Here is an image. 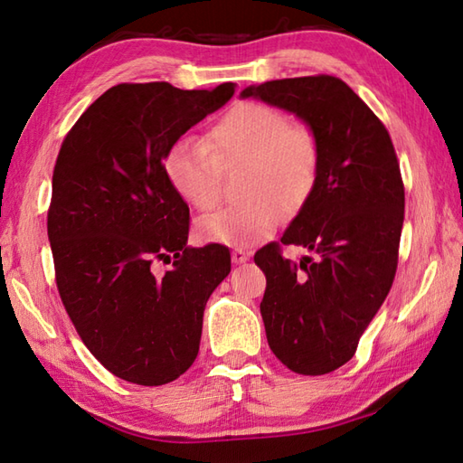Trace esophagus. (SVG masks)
Listing matches in <instances>:
<instances>
[{"instance_id":"esophagus-1","label":"esophagus","mask_w":463,"mask_h":463,"mask_svg":"<svg viewBox=\"0 0 463 463\" xmlns=\"http://www.w3.org/2000/svg\"><path fill=\"white\" fill-rule=\"evenodd\" d=\"M231 257H232L234 264H242V262H247L250 259V252L244 250V249H234Z\"/></svg>"}]
</instances>
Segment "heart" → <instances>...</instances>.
Listing matches in <instances>:
<instances>
[{
	"label": "heart",
	"mask_w": 463,
	"mask_h": 463,
	"mask_svg": "<svg viewBox=\"0 0 463 463\" xmlns=\"http://www.w3.org/2000/svg\"><path fill=\"white\" fill-rule=\"evenodd\" d=\"M320 141L308 125L292 123L277 107L260 101L232 105L204 135L179 139L165 156L173 189L196 211L219 199L221 166L244 163L242 193L249 201L222 206L196 224L206 242L249 249L277 231L280 213L297 214L318 183Z\"/></svg>",
	"instance_id": "b5f03b06"
}]
</instances>
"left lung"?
I'll use <instances>...</instances> for the list:
<instances>
[{"label":"left lung","mask_w":463,"mask_h":463,"mask_svg":"<svg viewBox=\"0 0 463 463\" xmlns=\"http://www.w3.org/2000/svg\"><path fill=\"white\" fill-rule=\"evenodd\" d=\"M241 95L300 117L320 141L318 183L280 239L313 254L297 265L279 242L254 254L267 277L260 314L270 350L288 370L320 376L354 356L394 282L400 163L386 127L338 77L267 81Z\"/></svg>","instance_id":"1"}]
</instances>
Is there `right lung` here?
<instances>
[{"label": "right lung", "instance_id": "obj_1", "mask_svg": "<svg viewBox=\"0 0 463 463\" xmlns=\"http://www.w3.org/2000/svg\"><path fill=\"white\" fill-rule=\"evenodd\" d=\"M232 93V83L115 85L59 149L47 211L57 290L85 346L121 380L163 386L189 370L206 300L231 272L222 244L186 247L189 206L165 156ZM159 261L174 264L159 273Z\"/></svg>", "mask_w": 463, "mask_h": 463}]
</instances>
